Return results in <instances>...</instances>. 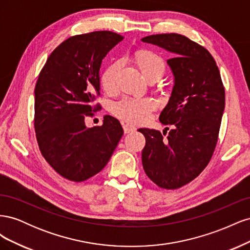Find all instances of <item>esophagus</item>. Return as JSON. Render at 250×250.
Instances as JSON below:
<instances>
[{"mask_svg":"<svg viewBox=\"0 0 250 250\" xmlns=\"http://www.w3.org/2000/svg\"><path fill=\"white\" fill-rule=\"evenodd\" d=\"M123 129H124L125 133H129V132H133V131L137 130V128H135L133 125H130V124H124Z\"/></svg>","mask_w":250,"mask_h":250,"instance_id":"1","label":"esophagus"}]
</instances>
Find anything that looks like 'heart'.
Masks as SVG:
<instances>
[{"label": "heart", "instance_id": "obj_1", "mask_svg": "<svg viewBox=\"0 0 250 250\" xmlns=\"http://www.w3.org/2000/svg\"><path fill=\"white\" fill-rule=\"evenodd\" d=\"M135 62L147 79H158L165 72L164 59L151 51H141L135 55ZM121 69V62L116 60L104 70L101 84L107 92L117 88V78ZM156 101L152 98H138L125 96L112 105L113 115L132 123H143L149 118L151 111L156 108Z\"/></svg>", "mask_w": 250, "mask_h": 250}]
</instances>
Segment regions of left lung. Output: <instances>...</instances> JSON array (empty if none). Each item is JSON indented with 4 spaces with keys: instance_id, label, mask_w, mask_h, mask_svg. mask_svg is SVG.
<instances>
[{
    "instance_id": "left-lung-1",
    "label": "left lung",
    "mask_w": 250,
    "mask_h": 250,
    "mask_svg": "<svg viewBox=\"0 0 250 250\" xmlns=\"http://www.w3.org/2000/svg\"><path fill=\"white\" fill-rule=\"evenodd\" d=\"M144 42L173 53L167 62L174 86L160 121L171 125L167 138L155 129L140 128L146 139L143 168L160 188L174 190L197 177L213 156L225 106L220 72L210 53L185 35H149ZM169 130L166 128L164 135Z\"/></svg>"
}]
</instances>
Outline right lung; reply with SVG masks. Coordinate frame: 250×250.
I'll list each match as a JSON object with an SVG mask.
<instances>
[{"label": "right lung", "mask_w": 250, "mask_h": 250, "mask_svg": "<svg viewBox=\"0 0 250 250\" xmlns=\"http://www.w3.org/2000/svg\"><path fill=\"white\" fill-rule=\"evenodd\" d=\"M111 31L71 36L51 53L34 89V128L42 156L62 177L81 183L107 165L124 133L119 121L87 128L85 119L101 108L102 59L123 41Z\"/></svg>", "instance_id": "right-lung-1"}]
</instances>
